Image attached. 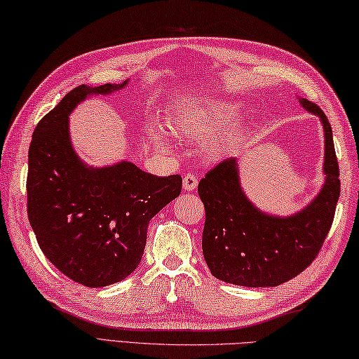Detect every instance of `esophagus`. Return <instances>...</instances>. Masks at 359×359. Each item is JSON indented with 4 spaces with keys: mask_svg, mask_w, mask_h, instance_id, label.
<instances>
[{
    "mask_svg": "<svg viewBox=\"0 0 359 359\" xmlns=\"http://www.w3.org/2000/svg\"><path fill=\"white\" fill-rule=\"evenodd\" d=\"M197 187V175L193 172H188L184 175V189L185 191H193Z\"/></svg>",
    "mask_w": 359,
    "mask_h": 359,
    "instance_id": "obj_1",
    "label": "esophagus"
}]
</instances>
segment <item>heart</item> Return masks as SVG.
Segmentation results:
<instances>
[{
	"instance_id": "1",
	"label": "heart",
	"mask_w": 359,
	"mask_h": 359,
	"mask_svg": "<svg viewBox=\"0 0 359 359\" xmlns=\"http://www.w3.org/2000/svg\"><path fill=\"white\" fill-rule=\"evenodd\" d=\"M242 106L230 100H202L179 112L174 118L175 131L205 142L208 154L217 156L242 137V129L234 126L242 117ZM151 139L163 144L168 134L163 128L152 126Z\"/></svg>"
}]
</instances>
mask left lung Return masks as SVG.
<instances>
[{"label": "left lung", "instance_id": "8db88e82", "mask_svg": "<svg viewBox=\"0 0 359 359\" xmlns=\"http://www.w3.org/2000/svg\"><path fill=\"white\" fill-rule=\"evenodd\" d=\"M299 103L324 128L325 182L306 208L293 216H270L251 203L241 187L238 162L225 158L199 182L205 207L202 251L215 278L243 287H276L315 261L329 234L339 199V166L332 126L323 109Z\"/></svg>", "mask_w": 359, "mask_h": 359}]
</instances>
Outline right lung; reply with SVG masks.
<instances>
[{
	"label": "right lung",
	"mask_w": 359,
	"mask_h": 359,
	"mask_svg": "<svg viewBox=\"0 0 359 359\" xmlns=\"http://www.w3.org/2000/svg\"><path fill=\"white\" fill-rule=\"evenodd\" d=\"M121 85L72 89L36 125L29 148L27 216L44 256L65 276L97 288L139 266L149 220L182 191L179 174L157 177L131 162L90 168L75 154L71 111Z\"/></svg>",
	"instance_id": "obj_1"
}]
</instances>
